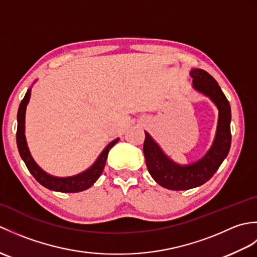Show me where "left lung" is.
<instances>
[{"label": "left lung", "mask_w": 257, "mask_h": 257, "mask_svg": "<svg viewBox=\"0 0 257 257\" xmlns=\"http://www.w3.org/2000/svg\"><path fill=\"white\" fill-rule=\"evenodd\" d=\"M193 87L202 94L209 96L219 109V122L209 152L189 166H179L163 154L160 147L146 133L144 154L147 168L161 187L169 190H189L204 184L214 176L225 159L231 147V107L216 80L203 69L191 70Z\"/></svg>", "instance_id": "8db88e82"}]
</instances>
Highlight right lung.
I'll return each instance as SVG.
<instances>
[{
	"label": "right lung",
	"mask_w": 257,
	"mask_h": 257,
	"mask_svg": "<svg viewBox=\"0 0 257 257\" xmlns=\"http://www.w3.org/2000/svg\"><path fill=\"white\" fill-rule=\"evenodd\" d=\"M31 96V89L26 91L23 99H22L19 111H18V132H16V144H18V148L20 156L25 165L29 169V171L32 173V176L36 179L38 183H41L43 187H45L53 191H58V192H68V193H76L80 192V191L87 190L90 188L92 184H94L98 178L101 176L103 171V168L106 165V160L108 157V152L112 147L118 143V139H114L109 144L103 151L98 157L96 162L92 165L88 170L78 174V176L69 177V178H56L52 177L50 174L44 172L42 169L38 167L35 161L33 160V158L30 154L29 148H27L26 145V139L24 135V129H25V110L26 106L29 103Z\"/></svg>",
	"instance_id": "add662e5"
}]
</instances>
